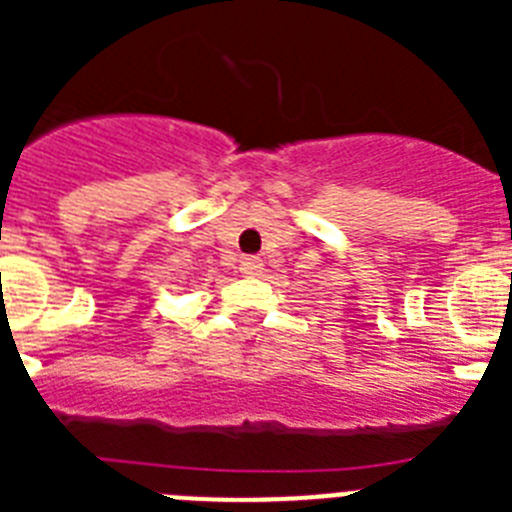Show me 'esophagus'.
Returning <instances> with one entry per match:
<instances>
[{
  "instance_id": "obj_1",
  "label": "esophagus",
  "mask_w": 512,
  "mask_h": 512,
  "mask_svg": "<svg viewBox=\"0 0 512 512\" xmlns=\"http://www.w3.org/2000/svg\"><path fill=\"white\" fill-rule=\"evenodd\" d=\"M261 269H264V261H261L259 256H243L241 259V271L243 274H248V277L259 274Z\"/></svg>"
}]
</instances>
